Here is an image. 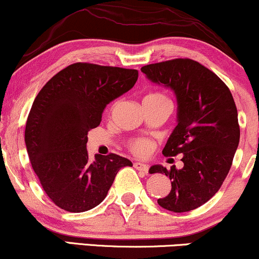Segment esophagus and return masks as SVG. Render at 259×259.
<instances>
[{"label":"esophagus","mask_w":259,"mask_h":259,"mask_svg":"<svg viewBox=\"0 0 259 259\" xmlns=\"http://www.w3.org/2000/svg\"><path fill=\"white\" fill-rule=\"evenodd\" d=\"M135 168L138 169V171L144 172V173H148V171H149V166L145 165V163H142V162H136Z\"/></svg>","instance_id":"esophagus-1"}]
</instances>
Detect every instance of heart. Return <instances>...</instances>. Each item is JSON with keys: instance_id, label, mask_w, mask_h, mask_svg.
<instances>
[{"instance_id": "heart-1", "label": "heart", "mask_w": 259, "mask_h": 259, "mask_svg": "<svg viewBox=\"0 0 259 259\" xmlns=\"http://www.w3.org/2000/svg\"><path fill=\"white\" fill-rule=\"evenodd\" d=\"M144 100H149V102H155V103H162V104H168L169 105V100L167 99V97L165 94L160 93V92H154L148 94L145 97ZM130 149L135 155H138V156H147L151 153L153 150V143H151L149 139L145 138H136L133 141L130 142Z\"/></svg>"}]
</instances>
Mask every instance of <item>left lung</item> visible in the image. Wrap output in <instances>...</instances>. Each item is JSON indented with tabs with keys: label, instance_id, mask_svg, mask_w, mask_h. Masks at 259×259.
<instances>
[{
	"label": "left lung",
	"instance_id": "1",
	"mask_svg": "<svg viewBox=\"0 0 259 259\" xmlns=\"http://www.w3.org/2000/svg\"><path fill=\"white\" fill-rule=\"evenodd\" d=\"M142 71L149 80L175 91L178 102V124L162 154L182 155L184 167L155 165L149 169L171 179V191L157 203L178 213L191 211L220 190L232 167L240 141L235 102L213 71L189 58L149 64Z\"/></svg>",
	"mask_w": 259,
	"mask_h": 259
}]
</instances>
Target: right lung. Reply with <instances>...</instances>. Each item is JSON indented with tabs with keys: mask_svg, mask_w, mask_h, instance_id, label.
Returning <instances> with one entry per match:
<instances>
[{
	"mask_svg": "<svg viewBox=\"0 0 259 259\" xmlns=\"http://www.w3.org/2000/svg\"><path fill=\"white\" fill-rule=\"evenodd\" d=\"M138 70L74 63L42 87L26 120L30 162L51 201L84 212L105 199L117 172L132 166L116 154L88 157V131L102 121L106 104L135 86Z\"/></svg>",
	"mask_w": 259,
	"mask_h": 259,
	"instance_id": "right-lung-1",
	"label": "right lung"
}]
</instances>
